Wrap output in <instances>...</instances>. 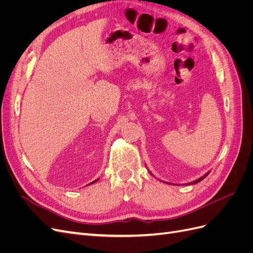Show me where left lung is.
I'll return each instance as SVG.
<instances>
[{
	"mask_svg": "<svg viewBox=\"0 0 253 253\" xmlns=\"http://www.w3.org/2000/svg\"><path fill=\"white\" fill-rule=\"evenodd\" d=\"M150 173H151V172H150ZM208 174H209V172H208V173H206L204 176H202L201 178H198V179H196V180H194V181H192V182H189V183H187V185H194V183H197V182L202 181L205 177H207V176H208Z\"/></svg>",
	"mask_w": 253,
	"mask_h": 253,
	"instance_id": "1",
	"label": "left lung"
}]
</instances>
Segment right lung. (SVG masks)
Masks as SVG:
<instances>
[{
    "instance_id": "obj_1",
    "label": "right lung",
    "mask_w": 253,
    "mask_h": 253,
    "mask_svg": "<svg viewBox=\"0 0 253 253\" xmlns=\"http://www.w3.org/2000/svg\"><path fill=\"white\" fill-rule=\"evenodd\" d=\"M97 180H98V179H96V180H94V181H93V182H90V183H94V182H96V181H97ZM90 183H89V185H90Z\"/></svg>"
}]
</instances>
